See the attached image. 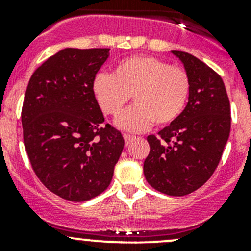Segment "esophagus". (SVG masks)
<instances>
[{
	"instance_id": "esophagus-1",
	"label": "esophagus",
	"mask_w": 251,
	"mask_h": 251,
	"mask_svg": "<svg viewBox=\"0 0 251 251\" xmlns=\"http://www.w3.org/2000/svg\"><path fill=\"white\" fill-rule=\"evenodd\" d=\"M133 138H135V136H131V135H127V133H124V140H125L126 146H127V144L130 143V142L132 141Z\"/></svg>"
}]
</instances>
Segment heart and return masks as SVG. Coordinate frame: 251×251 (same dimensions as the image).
<instances>
[{
    "label": "heart",
    "instance_id": "1",
    "mask_svg": "<svg viewBox=\"0 0 251 251\" xmlns=\"http://www.w3.org/2000/svg\"><path fill=\"white\" fill-rule=\"evenodd\" d=\"M189 90L183 68L149 55L126 58L113 75L100 73L93 80L96 100L107 115L116 118L132 96L135 104L118 119V125L136 132L153 123L156 126L174 123L186 105Z\"/></svg>",
    "mask_w": 251,
    "mask_h": 251
}]
</instances>
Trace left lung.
Returning a JSON list of instances; mask_svg holds the SVG:
<instances>
[{
  "label": "left lung",
  "mask_w": 251,
  "mask_h": 251,
  "mask_svg": "<svg viewBox=\"0 0 251 251\" xmlns=\"http://www.w3.org/2000/svg\"><path fill=\"white\" fill-rule=\"evenodd\" d=\"M173 53L188 74V103L174 123L147 137L151 151L143 173L154 189L181 197L201 188L216 170L229 137L231 107L215 70L189 53Z\"/></svg>",
  "instance_id": "left-lung-1"
}]
</instances>
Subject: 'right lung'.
Instances as JSON below:
<instances>
[{"mask_svg":"<svg viewBox=\"0 0 251 251\" xmlns=\"http://www.w3.org/2000/svg\"><path fill=\"white\" fill-rule=\"evenodd\" d=\"M109 48H65L30 77L22 108L23 140L30 164L47 189L86 201L110 184L124 148L93 93V80Z\"/></svg>","mask_w":251,"mask_h":251,"instance_id":"obj_1","label":"right lung"}]
</instances>
